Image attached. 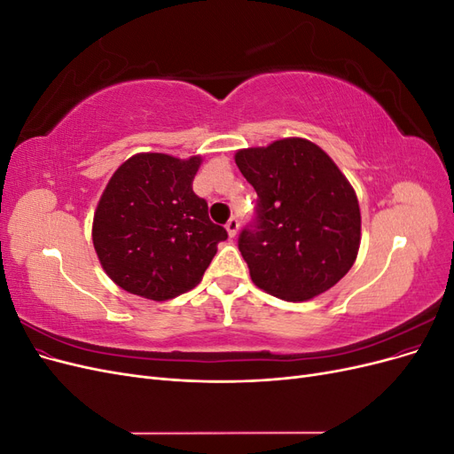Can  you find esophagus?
<instances>
[{
	"label": "esophagus",
	"mask_w": 454,
	"mask_h": 454,
	"mask_svg": "<svg viewBox=\"0 0 454 454\" xmlns=\"http://www.w3.org/2000/svg\"><path fill=\"white\" fill-rule=\"evenodd\" d=\"M239 225H240V223H239L237 217H231V219H229L227 225H225V227H227V232H229V237H235V235H237Z\"/></svg>",
	"instance_id": "esophagus-1"
}]
</instances>
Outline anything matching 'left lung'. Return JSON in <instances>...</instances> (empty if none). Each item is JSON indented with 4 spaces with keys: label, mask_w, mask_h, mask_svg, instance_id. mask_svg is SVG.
<instances>
[{
    "label": "left lung",
    "mask_w": 454,
    "mask_h": 454,
    "mask_svg": "<svg viewBox=\"0 0 454 454\" xmlns=\"http://www.w3.org/2000/svg\"><path fill=\"white\" fill-rule=\"evenodd\" d=\"M235 162L259 197L239 237L254 284L294 303L333 287L358 255L362 215L332 157L305 138H284L240 149Z\"/></svg>",
    "instance_id": "obj_1"
}]
</instances>
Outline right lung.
I'll return each mask as SVG.
<instances>
[{
  "label": "right lung",
  "mask_w": 454,
  "mask_h": 454,
  "mask_svg": "<svg viewBox=\"0 0 454 454\" xmlns=\"http://www.w3.org/2000/svg\"><path fill=\"white\" fill-rule=\"evenodd\" d=\"M200 162L199 155L138 153L107 182L92 242L102 269L125 292L167 301L193 290L227 239L193 191Z\"/></svg>",
  "instance_id": "add662e5"
}]
</instances>
